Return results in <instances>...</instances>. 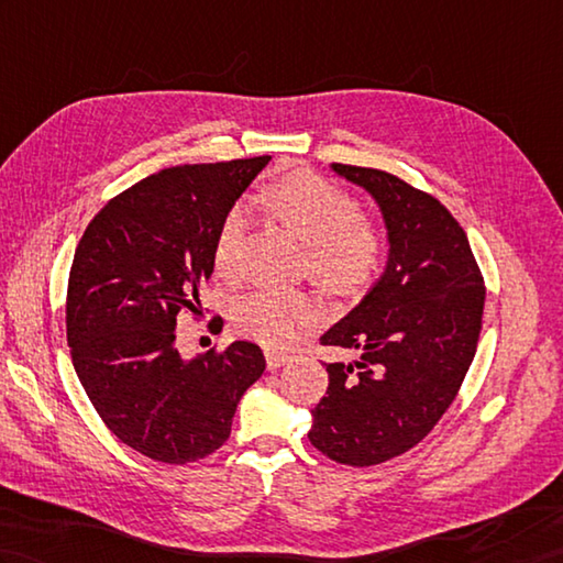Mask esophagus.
Listing matches in <instances>:
<instances>
[{
  "label": "esophagus",
  "instance_id": "esophagus-1",
  "mask_svg": "<svg viewBox=\"0 0 563 563\" xmlns=\"http://www.w3.org/2000/svg\"><path fill=\"white\" fill-rule=\"evenodd\" d=\"M290 360H292V357L285 355V352L266 350V364H268V369H280V367H285V364L290 362Z\"/></svg>",
  "mask_w": 563,
  "mask_h": 563
}]
</instances>
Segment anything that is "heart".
Returning a JSON list of instances; mask_svg holds the SVG:
<instances>
[{"mask_svg":"<svg viewBox=\"0 0 563 563\" xmlns=\"http://www.w3.org/2000/svg\"><path fill=\"white\" fill-rule=\"evenodd\" d=\"M264 206L271 218L307 244L309 268L329 290L355 295L376 278L384 261V230L357 213L355 201L329 179L311 173L285 175L268 189ZM246 225L240 206L220 222L213 256L216 268L225 276L240 266ZM317 311V299L305 290L258 287L234 302L242 331L266 345H285Z\"/></svg>","mask_w":563,"mask_h":563,"instance_id":"heart-1","label":"heart"}]
</instances>
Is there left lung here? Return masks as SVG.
<instances>
[{"label":"left lung","instance_id":"left-lung-1","mask_svg":"<svg viewBox=\"0 0 563 563\" xmlns=\"http://www.w3.org/2000/svg\"><path fill=\"white\" fill-rule=\"evenodd\" d=\"M331 169L378 206L388 258L362 302L321 335L360 357L325 364L309 441L335 463L367 467L417 446L449 410L477 350L485 283L434 196L382 169Z\"/></svg>","mask_w":563,"mask_h":563}]
</instances>
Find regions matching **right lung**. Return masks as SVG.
I'll list each match as a JSON object with an SVG mask.
<instances>
[{"mask_svg":"<svg viewBox=\"0 0 563 563\" xmlns=\"http://www.w3.org/2000/svg\"><path fill=\"white\" fill-rule=\"evenodd\" d=\"M268 161L161 169L114 196L76 246L67 290L76 376L112 434L151 461L185 465L220 449L266 369L246 341L181 357L177 317L199 313L220 222Z\"/></svg>","mask_w":563,"mask_h":563,"instance_id":"obj_1","label":"right lung"}]
</instances>
